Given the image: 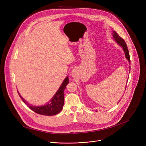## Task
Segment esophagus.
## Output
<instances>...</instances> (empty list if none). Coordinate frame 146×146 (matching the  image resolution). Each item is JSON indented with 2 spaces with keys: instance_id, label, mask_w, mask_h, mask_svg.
<instances>
[{
  "instance_id": "esophagus-1",
  "label": "esophagus",
  "mask_w": 146,
  "mask_h": 146,
  "mask_svg": "<svg viewBox=\"0 0 146 146\" xmlns=\"http://www.w3.org/2000/svg\"><path fill=\"white\" fill-rule=\"evenodd\" d=\"M77 74V71L76 69H73L71 72V75L73 77H76Z\"/></svg>"
}]
</instances>
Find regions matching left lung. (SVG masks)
<instances>
[{
	"label": "left lung",
	"instance_id": "obj_1",
	"mask_svg": "<svg viewBox=\"0 0 146 146\" xmlns=\"http://www.w3.org/2000/svg\"><path fill=\"white\" fill-rule=\"evenodd\" d=\"M113 36L114 39L116 41V42L119 45L121 46L123 50L125 52V55L126 58L128 59V60L129 62V64L131 65V60H130V56H129V51L128 49V47L127 45L126 44V43L125 42V41L123 40V38H122L115 31H113ZM131 70V66H129V71ZM126 87H125V90H126Z\"/></svg>",
	"mask_w": 146,
	"mask_h": 146
}]
</instances>
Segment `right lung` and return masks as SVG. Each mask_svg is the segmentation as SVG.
I'll use <instances>...</instances> for the list:
<instances>
[{
	"label": "right lung",
	"mask_w": 146,
	"mask_h": 146,
	"mask_svg": "<svg viewBox=\"0 0 146 146\" xmlns=\"http://www.w3.org/2000/svg\"><path fill=\"white\" fill-rule=\"evenodd\" d=\"M69 83V78L66 77L64 80L62 84L60 86L56 93L51 99L49 103H47L46 105L41 106H33L28 105V102L23 99L18 92L21 99L26 104V105L35 113L43 115H54L58 114L63 109L64 105V92L66 88V86Z\"/></svg>",
	"instance_id": "1"
}]
</instances>
